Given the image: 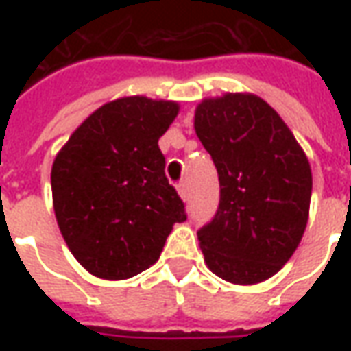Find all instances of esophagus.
I'll use <instances>...</instances> for the list:
<instances>
[{"label":"esophagus","mask_w":351,"mask_h":351,"mask_svg":"<svg viewBox=\"0 0 351 351\" xmlns=\"http://www.w3.org/2000/svg\"><path fill=\"white\" fill-rule=\"evenodd\" d=\"M176 190H178V193H180V197H182L184 201L190 197V186H188L186 180H182V182L178 184V186H176Z\"/></svg>","instance_id":"34e87169"}]
</instances>
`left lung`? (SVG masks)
Instances as JSON below:
<instances>
[{"mask_svg":"<svg viewBox=\"0 0 351 351\" xmlns=\"http://www.w3.org/2000/svg\"><path fill=\"white\" fill-rule=\"evenodd\" d=\"M195 133L220 180L218 210L197 231L208 269L233 284L271 278L308 221L306 156L276 110L250 93L203 101Z\"/></svg>","mask_w":351,"mask_h":351,"instance_id":"8db88e82","label":"left lung"}]
</instances>
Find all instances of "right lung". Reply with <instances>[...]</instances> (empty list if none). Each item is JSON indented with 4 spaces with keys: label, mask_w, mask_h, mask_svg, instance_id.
<instances>
[{
    "label": "right lung",
    "mask_w": 351,
    "mask_h": 351,
    "mask_svg": "<svg viewBox=\"0 0 351 351\" xmlns=\"http://www.w3.org/2000/svg\"><path fill=\"white\" fill-rule=\"evenodd\" d=\"M173 101L123 97L88 116L52 165V199L65 243L88 272L125 280L160 258L173 223L188 218L165 176L158 141Z\"/></svg>",
    "instance_id": "right-lung-1"
}]
</instances>
